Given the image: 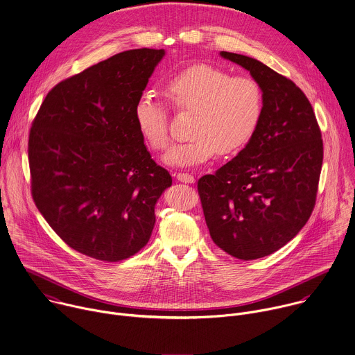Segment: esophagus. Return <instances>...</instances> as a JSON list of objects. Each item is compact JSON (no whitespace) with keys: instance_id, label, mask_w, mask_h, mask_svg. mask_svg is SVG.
Wrapping results in <instances>:
<instances>
[{"instance_id":"1","label":"esophagus","mask_w":355,"mask_h":355,"mask_svg":"<svg viewBox=\"0 0 355 355\" xmlns=\"http://www.w3.org/2000/svg\"><path fill=\"white\" fill-rule=\"evenodd\" d=\"M175 177H177L178 181L185 182V184H193V182H195L193 175H191V174H188V173H177Z\"/></svg>"}]
</instances>
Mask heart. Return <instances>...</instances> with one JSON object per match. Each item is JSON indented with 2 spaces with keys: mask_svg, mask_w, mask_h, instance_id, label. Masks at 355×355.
Wrapping results in <instances>:
<instances>
[{
  "mask_svg": "<svg viewBox=\"0 0 355 355\" xmlns=\"http://www.w3.org/2000/svg\"><path fill=\"white\" fill-rule=\"evenodd\" d=\"M164 92L180 112H192L188 139L173 144L164 162L175 167L206 163L243 149L257 132L263 115V90L252 76H231L207 64L189 67L171 76ZM138 130L153 150L168 145V114L163 101L146 92L134 110Z\"/></svg>",
  "mask_w": 355,
  "mask_h": 355,
  "instance_id": "obj_1",
  "label": "heart"
}]
</instances>
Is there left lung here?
<instances>
[{"instance_id": "obj_1", "label": "left lung", "mask_w": 355, "mask_h": 355, "mask_svg": "<svg viewBox=\"0 0 355 355\" xmlns=\"http://www.w3.org/2000/svg\"><path fill=\"white\" fill-rule=\"evenodd\" d=\"M248 69L263 90L261 124L248 145L198 181L213 243L252 261L291 241L311 217L323 162V141L305 93L261 61L221 51Z\"/></svg>"}]
</instances>
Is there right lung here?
<instances>
[{
    "label": "right lung",
    "mask_w": 355,
    "mask_h": 355,
    "mask_svg": "<svg viewBox=\"0 0 355 355\" xmlns=\"http://www.w3.org/2000/svg\"><path fill=\"white\" fill-rule=\"evenodd\" d=\"M164 50L115 54L57 83L29 132L32 198L72 250L103 262L139 252L173 182L148 152L135 104Z\"/></svg>",
    "instance_id": "1"
}]
</instances>
